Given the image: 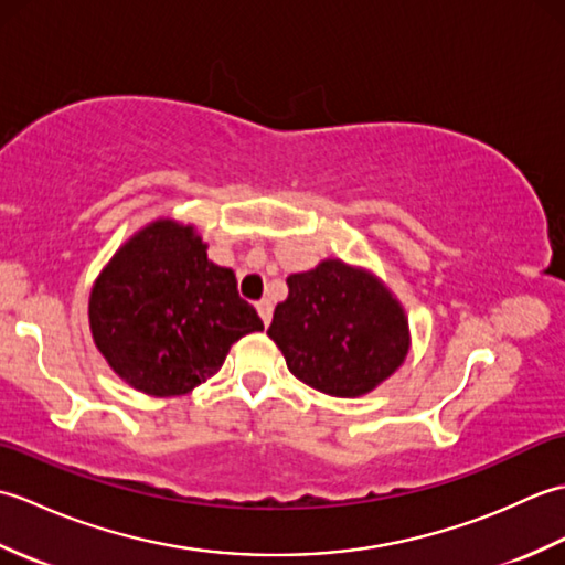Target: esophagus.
Instances as JSON below:
<instances>
[{
    "mask_svg": "<svg viewBox=\"0 0 565 565\" xmlns=\"http://www.w3.org/2000/svg\"><path fill=\"white\" fill-rule=\"evenodd\" d=\"M255 306H257V313H259L264 326H269V322H271V310H274L271 301H267V298H262V301H257Z\"/></svg>",
    "mask_w": 565,
    "mask_h": 565,
    "instance_id": "esophagus-1",
    "label": "esophagus"
}]
</instances>
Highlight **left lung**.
<instances>
[{
	"mask_svg": "<svg viewBox=\"0 0 565 565\" xmlns=\"http://www.w3.org/2000/svg\"><path fill=\"white\" fill-rule=\"evenodd\" d=\"M267 330L291 374L332 398H359L391 379L411 352L403 303L379 276L340 257L291 274Z\"/></svg>",
	"mask_w": 565,
	"mask_h": 565,
	"instance_id": "left-lung-1",
	"label": "left lung"
}]
</instances>
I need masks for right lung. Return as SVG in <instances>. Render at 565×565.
<instances>
[{
    "label": "right lung",
    "instance_id": "add662e5",
    "mask_svg": "<svg viewBox=\"0 0 565 565\" xmlns=\"http://www.w3.org/2000/svg\"><path fill=\"white\" fill-rule=\"evenodd\" d=\"M196 225L154 218L106 262L89 291V330L114 374L154 398L194 391L231 347L264 330L233 269L206 255Z\"/></svg>",
    "mask_w": 565,
    "mask_h": 565
}]
</instances>
